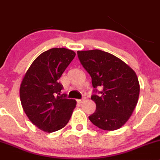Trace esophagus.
<instances>
[{"mask_svg": "<svg viewBox=\"0 0 160 160\" xmlns=\"http://www.w3.org/2000/svg\"><path fill=\"white\" fill-rule=\"evenodd\" d=\"M85 99H86L85 98H82V99H78V100H77V102H78V103L79 104H81L84 102V101H85Z\"/></svg>", "mask_w": 160, "mask_h": 160, "instance_id": "obj_1", "label": "esophagus"}]
</instances>
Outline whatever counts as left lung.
I'll use <instances>...</instances> for the list:
<instances>
[{
	"mask_svg": "<svg viewBox=\"0 0 160 160\" xmlns=\"http://www.w3.org/2000/svg\"><path fill=\"white\" fill-rule=\"evenodd\" d=\"M78 56L94 88L91 99L96 110L89 117V120L103 130L121 128L138 100L140 86L135 72L119 58L99 49L78 51ZM99 86L102 91L97 89Z\"/></svg>",
	"mask_w": 160,
	"mask_h": 160,
	"instance_id": "left-lung-1",
	"label": "left lung"
}]
</instances>
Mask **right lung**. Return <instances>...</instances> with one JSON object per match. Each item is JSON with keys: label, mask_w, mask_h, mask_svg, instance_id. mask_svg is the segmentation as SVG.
<instances>
[{"label": "right lung", "mask_w": 160, "mask_h": 160, "mask_svg": "<svg viewBox=\"0 0 160 160\" xmlns=\"http://www.w3.org/2000/svg\"><path fill=\"white\" fill-rule=\"evenodd\" d=\"M74 51L52 48L37 57L25 74L20 86V100L24 111L33 124L47 132L67 125L77 102L60 94L58 82L75 57Z\"/></svg>", "instance_id": "obj_1"}]
</instances>
